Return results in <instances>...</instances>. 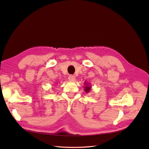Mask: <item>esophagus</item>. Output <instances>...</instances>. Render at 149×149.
<instances>
[{
    "instance_id": "esophagus-1",
    "label": "esophagus",
    "mask_w": 149,
    "mask_h": 149,
    "mask_svg": "<svg viewBox=\"0 0 149 149\" xmlns=\"http://www.w3.org/2000/svg\"><path fill=\"white\" fill-rule=\"evenodd\" d=\"M68 80L69 81H74L75 80V77L74 75H69L68 77Z\"/></svg>"
}]
</instances>
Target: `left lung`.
<instances>
[{
	"instance_id": "1",
	"label": "left lung",
	"mask_w": 149,
	"mask_h": 149,
	"mask_svg": "<svg viewBox=\"0 0 149 149\" xmlns=\"http://www.w3.org/2000/svg\"><path fill=\"white\" fill-rule=\"evenodd\" d=\"M84 86H85L84 87V91H85V92L89 93L90 92V91L91 90L92 86L90 85V84L89 83H87L86 81L84 82Z\"/></svg>"
}]
</instances>
